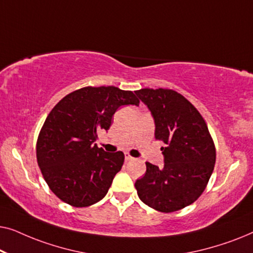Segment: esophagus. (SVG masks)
Masks as SVG:
<instances>
[{
  "instance_id": "34e87169",
  "label": "esophagus",
  "mask_w": 253,
  "mask_h": 253,
  "mask_svg": "<svg viewBox=\"0 0 253 253\" xmlns=\"http://www.w3.org/2000/svg\"><path fill=\"white\" fill-rule=\"evenodd\" d=\"M124 157H126V161H132L133 160V158L131 157V155L127 154V153H126V155H124Z\"/></svg>"
}]
</instances>
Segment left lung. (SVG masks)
<instances>
[{"label": "left lung", "instance_id": "1", "mask_svg": "<svg viewBox=\"0 0 253 253\" xmlns=\"http://www.w3.org/2000/svg\"><path fill=\"white\" fill-rule=\"evenodd\" d=\"M136 95L154 120L155 139L164 141V167L146 162L134 186L139 199L159 212H175L196 202L215 165L209 127L191 102L172 89L143 88Z\"/></svg>", "mask_w": 253, "mask_h": 253}]
</instances>
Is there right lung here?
<instances>
[{
    "mask_svg": "<svg viewBox=\"0 0 253 253\" xmlns=\"http://www.w3.org/2000/svg\"><path fill=\"white\" fill-rule=\"evenodd\" d=\"M139 106L131 91L114 86L84 87L64 96L44 121L37 143L38 165L61 200L75 207L98 203L107 195L124 162L123 152L96 146L121 106Z\"/></svg>",
    "mask_w": 253,
    "mask_h": 253,
    "instance_id": "obj_1",
    "label": "right lung"
}]
</instances>
